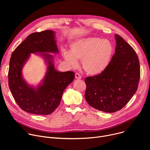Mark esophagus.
<instances>
[{"instance_id":"1","label":"esophagus","mask_w":150,"mask_h":150,"mask_svg":"<svg viewBox=\"0 0 150 150\" xmlns=\"http://www.w3.org/2000/svg\"><path fill=\"white\" fill-rule=\"evenodd\" d=\"M75 78L81 79V75L79 73H76L75 74Z\"/></svg>"}]
</instances>
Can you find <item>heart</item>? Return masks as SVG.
<instances>
[{
    "label": "heart",
    "instance_id": "heart-1",
    "mask_svg": "<svg viewBox=\"0 0 150 150\" xmlns=\"http://www.w3.org/2000/svg\"><path fill=\"white\" fill-rule=\"evenodd\" d=\"M113 46L108 40L99 37H88L79 40L71 45V52H63V56L72 67L82 60V66L87 74L96 76L104 72L110 65Z\"/></svg>",
    "mask_w": 150,
    "mask_h": 150
}]
</instances>
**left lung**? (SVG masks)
<instances>
[{
    "label": "left lung",
    "mask_w": 150,
    "mask_h": 150,
    "mask_svg": "<svg viewBox=\"0 0 150 150\" xmlns=\"http://www.w3.org/2000/svg\"><path fill=\"white\" fill-rule=\"evenodd\" d=\"M110 65L101 74L87 77L85 98L98 110L113 113L122 109L137 90L140 66L134 49L118 34Z\"/></svg>",
    "instance_id": "1"
}]
</instances>
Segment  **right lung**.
Segmentation results:
<instances>
[{
  "label": "right lung",
  "instance_id": "obj_1",
  "mask_svg": "<svg viewBox=\"0 0 150 150\" xmlns=\"http://www.w3.org/2000/svg\"><path fill=\"white\" fill-rule=\"evenodd\" d=\"M37 52H58L54 31L33 33L14 50L9 62L8 84L21 109L32 114L48 115L59 105L63 93L73 81L75 74L72 71L58 72L53 66L52 56L40 53L48 62L47 71L42 85L37 89L30 87L23 79L21 71L30 53Z\"/></svg>",
  "mask_w": 150,
  "mask_h": 150
}]
</instances>
